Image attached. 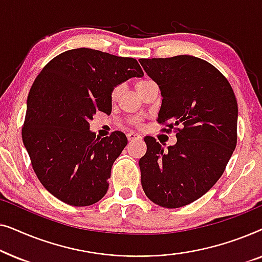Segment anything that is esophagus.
<instances>
[{"instance_id":"obj_1","label":"esophagus","mask_w":262,"mask_h":262,"mask_svg":"<svg viewBox=\"0 0 262 262\" xmlns=\"http://www.w3.org/2000/svg\"><path fill=\"white\" fill-rule=\"evenodd\" d=\"M141 135L139 134H136V132H130V134H127V139L130 142H134V141H139L141 139Z\"/></svg>"}]
</instances>
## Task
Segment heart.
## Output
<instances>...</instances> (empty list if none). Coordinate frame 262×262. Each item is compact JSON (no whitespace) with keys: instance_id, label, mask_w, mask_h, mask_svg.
Wrapping results in <instances>:
<instances>
[{"instance_id":"heart-1","label":"heart","mask_w":262,"mask_h":262,"mask_svg":"<svg viewBox=\"0 0 262 262\" xmlns=\"http://www.w3.org/2000/svg\"><path fill=\"white\" fill-rule=\"evenodd\" d=\"M149 82H151L150 80H143V81H139L137 82V84H136V89L137 91H139L143 85H145L146 83H149ZM118 95H119V88H114L112 94H111V98H112V100H117ZM128 123H130L131 125H135V126H138V125H141V119L139 118H131V119H128Z\"/></svg>"}]
</instances>
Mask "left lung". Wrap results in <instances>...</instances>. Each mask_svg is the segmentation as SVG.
<instances>
[{
    "instance_id": "1",
    "label": "left lung",
    "mask_w": 262,
    "mask_h": 262,
    "mask_svg": "<svg viewBox=\"0 0 262 262\" xmlns=\"http://www.w3.org/2000/svg\"><path fill=\"white\" fill-rule=\"evenodd\" d=\"M159 84L162 105L157 121L177 130V144L164 150L145 137L139 160L142 187L157 205L177 209L205 194L222 177L237 143V101L230 83L198 57L139 59Z\"/></svg>"
}]
</instances>
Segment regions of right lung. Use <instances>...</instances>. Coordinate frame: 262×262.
<instances>
[{
  "label": "right lung",
  "mask_w": 262,
  "mask_h": 262,
  "mask_svg": "<svg viewBox=\"0 0 262 262\" xmlns=\"http://www.w3.org/2000/svg\"><path fill=\"white\" fill-rule=\"evenodd\" d=\"M135 58L81 48L50 60L27 98L23 142L41 185L73 206L98 203L114 161L127 144L123 132L96 138L89 121L112 111L114 87L142 77Z\"/></svg>",
  "instance_id": "right-lung-1"
}]
</instances>
